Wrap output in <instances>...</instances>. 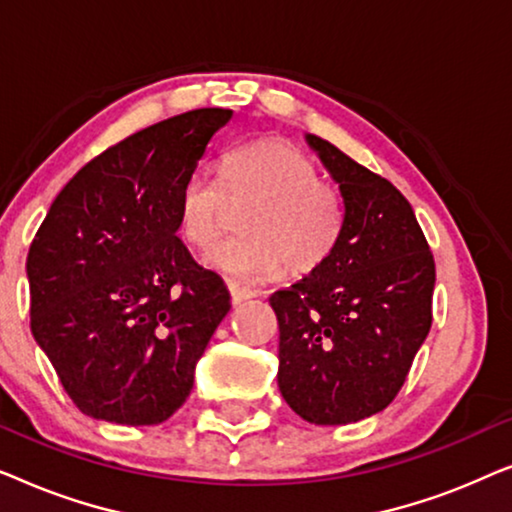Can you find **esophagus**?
<instances>
[{"mask_svg":"<svg viewBox=\"0 0 512 512\" xmlns=\"http://www.w3.org/2000/svg\"><path fill=\"white\" fill-rule=\"evenodd\" d=\"M228 291H230V298H233V305L242 303V300H247L254 296V291L247 289V286L237 284V282H228Z\"/></svg>","mask_w":512,"mask_h":512,"instance_id":"esophagus-1","label":"esophagus"}]
</instances>
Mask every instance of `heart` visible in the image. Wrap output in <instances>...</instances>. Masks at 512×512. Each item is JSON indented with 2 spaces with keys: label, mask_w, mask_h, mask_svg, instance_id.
Instances as JSON below:
<instances>
[{
  "label": "heart",
  "mask_w": 512,
  "mask_h": 512,
  "mask_svg": "<svg viewBox=\"0 0 512 512\" xmlns=\"http://www.w3.org/2000/svg\"><path fill=\"white\" fill-rule=\"evenodd\" d=\"M237 209H247L244 237L209 254L214 268L258 282L305 277L331 261L345 235L340 188L319 179L317 165L282 139H258L223 158L221 179L191 172L177 193V226L186 242L209 249Z\"/></svg>",
  "instance_id": "heart-1"
}]
</instances>
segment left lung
Masks as SVG:
<instances>
[{
    "instance_id": "left-lung-1",
    "label": "left lung",
    "mask_w": 512,
    "mask_h": 512,
    "mask_svg": "<svg viewBox=\"0 0 512 512\" xmlns=\"http://www.w3.org/2000/svg\"><path fill=\"white\" fill-rule=\"evenodd\" d=\"M340 184L345 235L324 268L270 305L279 324L277 384L312 424H352L387 408L429 335L436 263L410 202L338 146L307 137Z\"/></svg>"
}]
</instances>
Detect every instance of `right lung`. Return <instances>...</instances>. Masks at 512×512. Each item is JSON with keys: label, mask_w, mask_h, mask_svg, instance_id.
Here are the masks:
<instances>
[{"label": "right lung", "mask_w": 512, "mask_h": 512, "mask_svg": "<svg viewBox=\"0 0 512 512\" xmlns=\"http://www.w3.org/2000/svg\"><path fill=\"white\" fill-rule=\"evenodd\" d=\"M233 116L207 107L109 146L58 193L30 244V328L83 415L165 422L230 310L177 237V193Z\"/></svg>", "instance_id": "1"}]
</instances>
